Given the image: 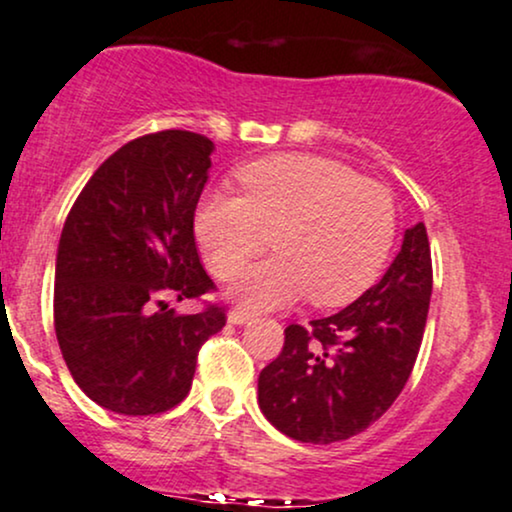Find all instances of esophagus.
<instances>
[{"mask_svg":"<svg viewBox=\"0 0 512 512\" xmlns=\"http://www.w3.org/2000/svg\"><path fill=\"white\" fill-rule=\"evenodd\" d=\"M227 321H230L232 326H244V323L254 321V314H251L249 309H242V306H239V309H232V311H230V316H227Z\"/></svg>","mask_w":512,"mask_h":512,"instance_id":"1","label":"esophagus"}]
</instances>
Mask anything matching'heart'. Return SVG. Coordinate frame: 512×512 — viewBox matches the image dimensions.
<instances>
[{"label":"heart","mask_w":512,"mask_h":512,"mask_svg":"<svg viewBox=\"0 0 512 512\" xmlns=\"http://www.w3.org/2000/svg\"><path fill=\"white\" fill-rule=\"evenodd\" d=\"M244 196L210 191L198 203L194 230L210 270L234 278L232 297L251 309H275L309 294L316 306L350 304L374 285L398 232L395 198L345 162L282 153L239 172Z\"/></svg>","instance_id":"1"}]
</instances>
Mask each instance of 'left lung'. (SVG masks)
I'll list each match as a JSON object with an SVG mask.
<instances>
[{"label":"left lung","mask_w":512,"mask_h":512,"mask_svg":"<svg viewBox=\"0 0 512 512\" xmlns=\"http://www.w3.org/2000/svg\"><path fill=\"white\" fill-rule=\"evenodd\" d=\"M431 285L429 237L417 222L381 282L357 302L309 326L285 328L282 352L258 376L268 422L302 443L345 441L369 429L412 374Z\"/></svg>","instance_id":"left-lung-1"}]
</instances>
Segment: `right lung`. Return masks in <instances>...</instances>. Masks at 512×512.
I'll list each match as a JSON object with an SVG mask.
<instances>
[{
    "mask_svg": "<svg viewBox=\"0 0 512 512\" xmlns=\"http://www.w3.org/2000/svg\"><path fill=\"white\" fill-rule=\"evenodd\" d=\"M213 141L158 131L95 170L64 222L54 266V333L78 388L105 410L160 414L191 390L196 357L225 311L177 314L167 294L213 290L194 239Z\"/></svg>",
    "mask_w": 512,
    "mask_h": 512,
    "instance_id": "right-lung-1",
    "label": "right lung"
}]
</instances>
